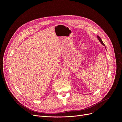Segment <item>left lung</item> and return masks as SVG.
Wrapping results in <instances>:
<instances>
[{"label": "left lung", "instance_id": "8db88e82", "mask_svg": "<svg viewBox=\"0 0 122 122\" xmlns=\"http://www.w3.org/2000/svg\"><path fill=\"white\" fill-rule=\"evenodd\" d=\"M98 36V39H99V41L100 42H101V43L102 44V45H104V46H105V45H104V43H103V42H102V40H101V39L100 38V36Z\"/></svg>", "mask_w": 122, "mask_h": 122}]
</instances>
